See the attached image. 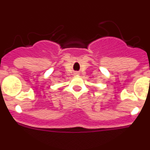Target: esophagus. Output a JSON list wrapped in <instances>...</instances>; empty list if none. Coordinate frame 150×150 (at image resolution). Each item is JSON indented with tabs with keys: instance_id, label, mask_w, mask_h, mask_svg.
Wrapping results in <instances>:
<instances>
[{
	"instance_id": "34e87169",
	"label": "esophagus",
	"mask_w": 150,
	"mask_h": 150,
	"mask_svg": "<svg viewBox=\"0 0 150 150\" xmlns=\"http://www.w3.org/2000/svg\"><path fill=\"white\" fill-rule=\"evenodd\" d=\"M75 74H76V75H78V74H78L77 72H76V73H75Z\"/></svg>"
}]
</instances>
